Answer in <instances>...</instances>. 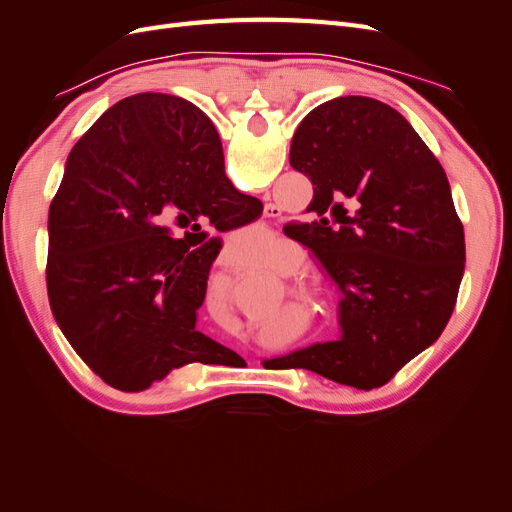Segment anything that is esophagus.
Here are the masks:
<instances>
[{"label": "esophagus", "instance_id": "esophagus-1", "mask_svg": "<svg viewBox=\"0 0 512 512\" xmlns=\"http://www.w3.org/2000/svg\"><path fill=\"white\" fill-rule=\"evenodd\" d=\"M273 209H275V207H269V209H267V211H271V213H269V215H273Z\"/></svg>", "mask_w": 512, "mask_h": 512}]
</instances>
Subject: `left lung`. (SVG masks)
<instances>
[{
	"instance_id": "1",
	"label": "left lung",
	"mask_w": 512,
	"mask_h": 512,
	"mask_svg": "<svg viewBox=\"0 0 512 512\" xmlns=\"http://www.w3.org/2000/svg\"><path fill=\"white\" fill-rule=\"evenodd\" d=\"M290 166L312 181L314 198L309 222L284 230L342 290V337L284 359L376 389L436 342L455 309L466 243L451 185L406 117L363 96L307 113Z\"/></svg>"
}]
</instances>
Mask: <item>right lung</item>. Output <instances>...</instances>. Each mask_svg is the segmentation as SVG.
Returning <instances> with one entry per match:
<instances>
[{
  "label": "right lung",
  "mask_w": 512,
  "mask_h": 512,
  "mask_svg": "<svg viewBox=\"0 0 512 512\" xmlns=\"http://www.w3.org/2000/svg\"><path fill=\"white\" fill-rule=\"evenodd\" d=\"M260 213L226 179L220 136L198 106L168 94L119 100L72 147L49 209L46 290L59 329L128 393L218 363L228 348L196 331L220 254L200 226L224 232Z\"/></svg>",
  "instance_id": "right-lung-1"
}]
</instances>
